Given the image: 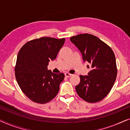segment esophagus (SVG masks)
<instances>
[{
	"instance_id": "1",
	"label": "esophagus",
	"mask_w": 130,
	"mask_h": 130,
	"mask_svg": "<svg viewBox=\"0 0 130 130\" xmlns=\"http://www.w3.org/2000/svg\"><path fill=\"white\" fill-rule=\"evenodd\" d=\"M65 76L66 77H70L71 76H72V74H70V73H67V72H66V73H65Z\"/></svg>"
}]
</instances>
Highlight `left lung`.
Wrapping results in <instances>:
<instances>
[{
    "mask_svg": "<svg viewBox=\"0 0 130 130\" xmlns=\"http://www.w3.org/2000/svg\"><path fill=\"white\" fill-rule=\"evenodd\" d=\"M70 40L81 52L83 61L89 63L92 69L88 76L80 75L76 92L86 102H99L109 93L116 80L114 53L109 45L89 34L77 35Z\"/></svg>",
    "mask_w": 130,
    "mask_h": 130,
    "instance_id": "obj_1",
    "label": "left lung"
}]
</instances>
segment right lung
<instances>
[{
    "label": "right lung",
    "instance_id": "add662e5",
    "mask_svg": "<svg viewBox=\"0 0 130 130\" xmlns=\"http://www.w3.org/2000/svg\"><path fill=\"white\" fill-rule=\"evenodd\" d=\"M64 41V38L41 37L27 42L19 50L15 77L23 93L33 102L46 104L57 95L64 74L54 73L47 66L56 58Z\"/></svg>",
    "mask_w": 130,
    "mask_h": 130
}]
</instances>
